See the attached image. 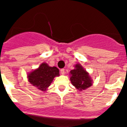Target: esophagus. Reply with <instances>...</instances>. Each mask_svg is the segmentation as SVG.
Wrapping results in <instances>:
<instances>
[{"instance_id":"34e87169","label":"esophagus","mask_w":127,"mask_h":127,"mask_svg":"<svg viewBox=\"0 0 127 127\" xmlns=\"http://www.w3.org/2000/svg\"><path fill=\"white\" fill-rule=\"evenodd\" d=\"M60 73H61V74L64 75L65 74V69H62L61 70H60Z\"/></svg>"}]
</instances>
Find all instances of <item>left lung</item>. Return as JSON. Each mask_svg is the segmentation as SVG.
<instances>
[{
  "label": "left lung",
  "instance_id": "obj_1",
  "mask_svg": "<svg viewBox=\"0 0 127 127\" xmlns=\"http://www.w3.org/2000/svg\"><path fill=\"white\" fill-rule=\"evenodd\" d=\"M74 67V69L70 71V79L72 85L79 91L85 90L92 86L93 81L88 72L80 64H76Z\"/></svg>",
  "mask_w": 127,
  "mask_h": 127
}]
</instances>
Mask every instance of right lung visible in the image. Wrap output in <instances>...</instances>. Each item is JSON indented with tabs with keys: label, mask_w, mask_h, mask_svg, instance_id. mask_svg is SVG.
Wrapping results in <instances>:
<instances>
[{
	"label": "right lung",
	"mask_w": 127,
	"mask_h": 127,
	"mask_svg": "<svg viewBox=\"0 0 127 127\" xmlns=\"http://www.w3.org/2000/svg\"><path fill=\"white\" fill-rule=\"evenodd\" d=\"M60 76L59 69L42 63L37 69L28 73L27 78L31 85L40 90L46 91L50 86L55 77Z\"/></svg>",
	"instance_id": "obj_1"
}]
</instances>
